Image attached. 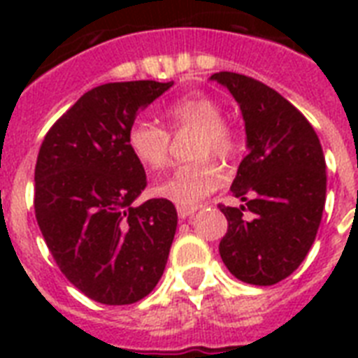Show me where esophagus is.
I'll return each mask as SVG.
<instances>
[{"label": "esophagus", "instance_id": "34e87169", "mask_svg": "<svg viewBox=\"0 0 358 358\" xmlns=\"http://www.w3.org/2000/svg\"><path fill=\"white\" fill-rule=\"evenodd\" d=\"M199 206H178V215L180 219H187L191 217L193 213H196Z\"/></svg>", "mask_w": 358, "mask_h": 358}]
</instances>
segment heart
<instances>
[{"instance_id":"heart-1","label":"heart","mask_w":358,"mask_h":358,"mask_svg":"<svg viewBox=\"0 0 358 358\" xmlns=\"http://www.w3.org/2000/svg\"><path fill=\"white\" fill-rule=\"evenodd\" d=\"M171 129H195L191 143L193 162L176 167L152 185L159 199L178 204L196 206L224 182V171L212 156L230 157L238 150V139L230 126L223 122V111L206 96H185L163 111ZM126 145L131 156L146 169H162L169 162L171 135L150 120L137 119L129 124Z\"/></svg>"}]
</instances>
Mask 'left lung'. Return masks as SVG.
Segmentation results:
<instances>
[{
	"mask_svg": "<svg viewBox=\"0 0 358 358\" xmlns=\"http://www.w3.org/2000/svg\"><path fill=\"white\" fill-rule=\"evenodd\" d=\"M212 80L239 103L249 148L230 187L245 206L219 204L229 221L219 255L241 282L271 286L301 266L316 239L327 193L322 145L305 115L266 83L236 72Z\"/></svg>",
	"mask_w": 358,
	"mask_h": 358,
	"instance_id": "left-lung-1",
	"label": "left lung"
}]
</instances>
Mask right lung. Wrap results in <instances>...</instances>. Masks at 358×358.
Here are the masks:
<instances>
[{
  "instance_id": "1",
  "label": "right lung",
  "mask_w": 358,
  "mask_h": 358,
  "mask_svg": "<svg viewBox=\"0 0 358 358\" xmlns=\"http://www.w3.org/2000/svg\"><path fill=\"white\" fill-rule=\"evenodd\" d=\"M173 81L94 87L57 119L35 167V217L61 273L102 305H131L162 278L176 232L167 199L134 201L145 169L126 145L139 111Z\"/></svg>"
}]
</instances>
